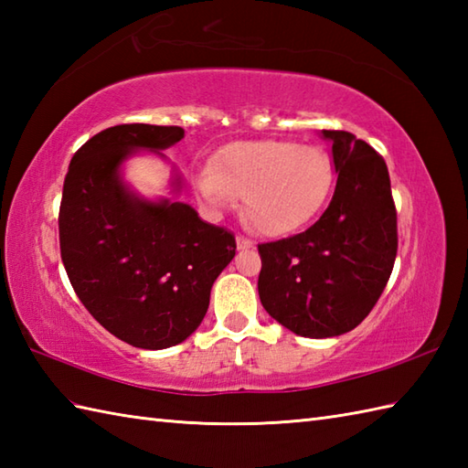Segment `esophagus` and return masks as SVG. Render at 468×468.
<instances>
[{"mask_svg": "<svg viewBox=\"0 0 468 468\" xmlns=\"http://www.w3.org/2000/svg\"><path fill=\"white\" fill-rule=\"evenodd\" d=\"M251 247H253L251 239H247V237H243V235H237V250L245 251V250H251Z\"/></svg>", "mask_w": 468, "mask_h": 468, "instance_id": "esophagus-1", "label": "esophagus"}]
</instances>
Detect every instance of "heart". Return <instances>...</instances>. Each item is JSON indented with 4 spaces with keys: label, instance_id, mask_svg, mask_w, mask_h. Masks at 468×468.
I'll use <instances>...</instances> for the list:
<instances>
[{
    "label": "heart",
    "instance_id": "1",
    "mask_svg": "<svg viewBox=\"0 0 468 468\" xmlns=\"http://www.w3.org/2000/svg\"><path fill=\"white\" fill-rule=\"evenodd\" d=\"M332 183V158L324 148L287 141L235 143L197 176L198 193L213 208L243 197L245 223L267 237L310 221L330 197Z\"/></svg>",
    "mask_w": 468,
    "mask_h": 468
}]
</instances>
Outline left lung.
<instances>
[{"instance_id": "8db88e82", "label": "left lung", "mask_w": 468, "mask_h": 468, "mask_svg": "<svg viewBox=\"0 0 468 468\" xmlns=\"http://www.w3.org/2000/svg\"><path fill=\"white\" fill-rule=\"evenodd\" d=\"M337 173L330 205L305 231L257 245V290L273 320L303 337L354 330L390 280L399 227L384 158L346 131H324Z\"/></svg>"}]
</instances>
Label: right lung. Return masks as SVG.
Masks as SVG:
<instances>
[{
    "instance_id": "obj_1",
    "label": "right lung",
    "mask_w": 468,
    "mask_h": 468,
    "mask_svg": "<svg viewBox=\"0 0 468 468\" xmlns=\"http://www.w3.org/2000/svg\"><path fill=\"white\" fill-rule=\"evenodd\" d=\"M181 138V126L106 128L72 156L59 203V255L78 300L118 340L144 350L197 330L237 250L231 231L188 205L144 201L122 185L118 168L133 151H163Z\"/></svg>"
}]
</instances>
